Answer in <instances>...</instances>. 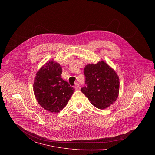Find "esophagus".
<instances>
[{
  "label": "esophagus",
  "mask_w": 155,
  "mask_h": 155,
  "mask_svg": "<svg viewBox=\"0 0 155 155\" xmlns=\"http://www.w3.org/2000/svg\"><path fill=\"white\" fill-rule=\"evenodd\" d=\"M74 88H75V89H76V90L79 88V84H78V82H76V83H75V85H74Z\"/></svg>",
  "instance_id": "34e87169"
}]
</instances>
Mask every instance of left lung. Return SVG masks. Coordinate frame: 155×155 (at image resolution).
<instances>
[{
  "mask_svg": "<svg viewBox=\"0 0 155 155\" xmlns=\"http://www.w3.org/2000/svg\"><path fill=\"white\" fill-rule=\"evenodd\" d=\"M85 84L81 91L91 103L99 109H105L114 103L119 92V78L115 70L104 61L85 67Z\"/></svg>",
  "mask_w": 155,
  "mask_h": 155,
  "instance_id": "1",
  "label": "left lung"
}]
</instances>
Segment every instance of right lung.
<instances>
[{"instance_id":"1","label":"right lung","mask_w":155,"mask_h":155,"mask_svg":"<svg viewBox=\"0 0 155 155\" xmlns=\"http://www.w3.org/2000/svg\"><path fill=\"white\" fill-rule=\"evenodd\" d=\"M62 67L54 60L45 63L36 74L33 91L45 110L58 113L66 107L74 89L61 78Z\"/></svg>"}]
</instances>
